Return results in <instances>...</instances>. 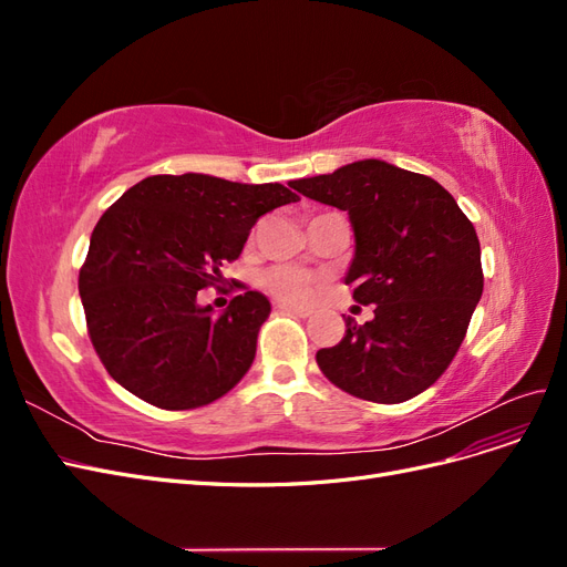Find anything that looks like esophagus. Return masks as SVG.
<instances>
[{
    "mask_svg": "<svg viewBox=\"0 0 567 567\" xmlns=\"http://www.w3.org/2000/svg\"><path fill=\"white\" fill-rule=\"evenodd\" d=\"M279 310L288 312V315H296V317H310V310H305V307L288 305V302H279Z\"/></svg>",
    "mask_w": 567,
    "mask_h": 567,
    "instance_id": "esophagus-1",
    "label": "esophagus"
}]
</instances>
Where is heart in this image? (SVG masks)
Returning <instances> with one entry per match:
<instances>
[{
  "label": "heart",
  "mask_w": 567,
  "mask_h": 567,
  "mask_svg": "<svg viewBox=\"0 0 567 567\" xmlns=\"http://www.w3.org/2000/svg\"><path fill=\"white\" fill-rule=\"evenodd\" d=\"M262 286L286 302H310L317 296V281L293 267H274L262 274Z\"/></svg>",
  "instance_id": "obj_1"
}]
</instances>
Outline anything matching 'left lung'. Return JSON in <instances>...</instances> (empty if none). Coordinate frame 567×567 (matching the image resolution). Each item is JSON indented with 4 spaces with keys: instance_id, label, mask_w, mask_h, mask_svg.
<instances>
[{
    "instance_id": "8db88e82",
    "label": "left lung",
    "mask_w": 567,
    "mask_h": 567,
    "mask_svg": "<svg viewBox=\"0 0 567 567\" xmlns=\"http://www.w3.org/2000/svg\"><path fill=\"white\" fill-rule=\"evenodd\" d=\"M302 196L348 210L354 257L346 284L373 319L317 352L326 379L359 400L398 404L447 371L483 296L480 241L435 179L385 161H357L293 182Z\"/></svg>"
}]
</instances>
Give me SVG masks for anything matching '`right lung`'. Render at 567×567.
<instances>
[{
  "instance_id": "obj_1",
  "label": "right lung",
  "mask_w": 567,
  "mask_h": 567,
  "mask_svg": "<svg viewBox=\"0 0 567 567\" xmlns=\"http://www.w3.org/2000/svg\"><path fill=\"white\" fill-rule=\"evenodd\" d=\"M300 200L284 184L153 175L101 215L80 269V298L101 364L136 398L167 411L210 404L250 369L269 300L241 288L219 317L200 288L241 255L252 225Z\"/></svg>"
}]
</instances>
